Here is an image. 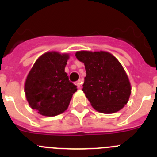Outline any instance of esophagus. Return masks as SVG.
<instances>
[{
  "instance_id": "1",
  "label": "esophagus",
  "mask_w": 157,
  "mask_h": 157,
  "mask_svg": "<svg viewBox=\"0 0 157 157\" xmlns=\"http://www.w3.org/2000/svg\"><path fill=\"white\" fill-rule=\"evenodd\" d=\"M82 80H78L77 82H75V84H76V86H78V88H80V87H81V85H82Z\"/></svg>"
}]
</instances>
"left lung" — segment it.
<instances>
[{
	"mask_svg": "<svg viewBox=\"0 0 157 157\" xmlns=\"http://www.w3.org/2000/svg\"><path fill=\"white\" fill-rule=\"evenodd\" d=\"M75 56L85 65L82 91L93 108L105 114L121 110L128 102L131 86L120 61L105 51H78Z\"/></svg>",
	"mask_w": 157,
	"mask_h": 157,
	"instance_id": "obj_1",
	"label": "left lung"
}]
</instances>
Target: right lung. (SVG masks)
<instances>
[{
    "label": "right lung",
    "instance_id": "add662e5",
    "mask_svg": "<svg viewBox=\"0 0 157 157\" xmlns=\"http://www.w3.org/2000/svg\"><path fill=\"white\" fill-rule=\"evenodd\" d=\"M68 53L47 52L37 58L25 81L24 91L31 109L45 116H55L67 109L77 86L64 71Z\"/></svg>",
    "mask_w": 157,
    "mask_h": 157
}]
</instances>
